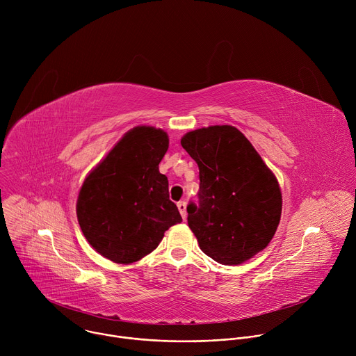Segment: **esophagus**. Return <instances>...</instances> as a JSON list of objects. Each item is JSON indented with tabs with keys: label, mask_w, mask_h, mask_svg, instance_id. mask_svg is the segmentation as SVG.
I'll list each match as a JSON object with an SVG mask.
<instances>
[{
	"label": "esophagus",
	"mask_w": 356,
	"mask_h": 356,
	"mask_svg": "<svg viewBox=\"0 0 356 356\" xmlns=\"http://www.w3.org/2000/svg\"><path fill=\"white\" fill-rule=\"evenodd\" d=\"M186 201H179L177 202V209H179V211H180V214H181V217H183V220H186V217H187V213H186Z\"/></svg>",
	"instance_id": "34e87169"
}]
</instances>
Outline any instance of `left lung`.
I'll list each match as a JSON object with an SVG mask.
<instances>
[{
	"label": "left lung",
	"mask_w": 356,
	"mask_h": 356,
	"mask_svg": "<svg viewBox=\"0 0 356 356\" xmlns=\"http://www.w3.org/2000/svg\"><path fill=\"white\" fill-rule=\"evenodd\" d=\"M180 142L200 170L198 204L187 206L200 249L221 265L246 262L268 246L280 222L277 179L235 127L195 129Z\"/></svg>",
	"instance_id": "obj_1"
}]
</instances>
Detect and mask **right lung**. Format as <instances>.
Wrapping results in <instances>:
<instances>
[{
  "label": "right lung",
  "mask_w": 356,
  "mask_h": 356,
  "mask_svg": "<svg viewBox=\"0 0 356 356\" xmlns=\"http://www.w3.org/2000/svg\"><path fill=\"white\" fill-rule=\"evenodd\" d=\"M168 147L165 131L135 127L86 177L77 220L99 255L134 264L158 248L165 231L181 222L169 200L168 177L159 172Z\"/></svg>",
  "instance_id": "right-lung-1"
}]
</instances>
